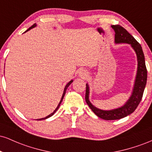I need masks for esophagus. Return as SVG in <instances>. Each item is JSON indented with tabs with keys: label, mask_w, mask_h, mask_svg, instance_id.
I'll return each mask as SVG.
<instances>
[{
	"label": "esophagus",
	"mask_w": 152,
	"mask_h": 152,
	"mask_svg": "<svg viewBox=\"0 0 152 152\" xmlns=\"http://www.w3.org/2000/svg\"><path fill=\"white\" fill-rule=\"evenodd\" d=\"M79 74H80V76H81V77H83V78L86 77V76H88V74H87V72H86V71H85L84 70H82V71H80Z\"/></svg>",
	"instance_id": "obj_1"
}]
</instances>
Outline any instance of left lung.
I'll return each instance as SVG.
<instances>
[{"mask_svg":"<svg viewBox=\"0 0 152 152\" xmlns=\"http://www.w3.org/2000/svg\"><path fill=\"white\" fill-rule=\"evenodd\" d=\"M115 32L114 41L116 44L119 43H128L135 51L137 58V71L134 81L132 94L123 106L116 109L111 110H103L96 107L89 101V86L86 84V102L92 111L104 120H116L120 119L132 114L142 100L144 88L147 80V71L145 65V58L143 53L141 45L137 40L127 31L119 25L111 26Z\"/></svg>","mask_w":152,"mask_h":152,"instance_id":"left-lung-1","label":"left lung"}]
</instances>
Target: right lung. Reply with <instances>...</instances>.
Wrapping results in <instances>:
<instances>
[{
	"label": "right lung",
	"mask_w": 152,
	"mask_h": 152,
	"mask_svg": "<svg viewBox=\"0 0 152 152\" xmlns=\"http://www.w3.org/2000/svg\"><path fill=\"white\" fill-rule=\"evenodd\" d=\"M36 26H37V25H36V23H35V24H34V25H33L32 26H31V27H30V28H28V30H27V31H26V32H27V31H30V30H31V29H32V28H33L36 27ZM26 32H25V33H26ZM73 81H73V80H71V81H69V83H67V84H66V85L65 88H64V93H63L62 97H61V101H60V102H59V104H58V106H57V107H56V109H55V110H54V111H53V112H52V113H51V114H50L49 115H48V116H46V117H44V118H38V119H37V120H43V119H46V118H49V117H50V116H53V115L54 114H55V113H56V111H57V110H58V108H59V106H60V105H61V102H62L63 99H64V96H65V94H66V89H67V88H68V87H69V86H70V84H71V83H72V82H73Z\"/></svg>",
	"instance_id": "right-lung-1"
}]
</instances>
